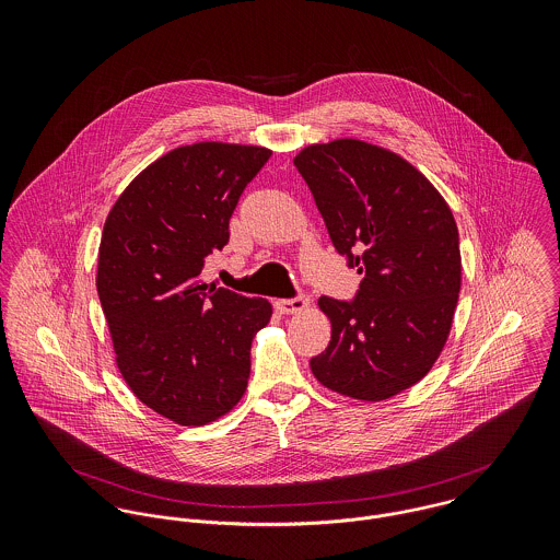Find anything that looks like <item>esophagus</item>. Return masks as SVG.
I'll return each instance as SVG.
<instances>
[{
    "label": "esophagus",
    "mask_w": 560,
    "mask_h": 560,
    "mask_svg": "<svg viewBox=\"0 0 560 560\" xmlns=\"http://www.w3.org/2000/svg\"><path fill=\"white\" fill-rule=\"evenodd\" d=\"M273 306L280 315H298V313H306L311 308V300H308V295H300L295 300H276Z\"/></svg>",
    "instance_id": "esophagus-1"
}]
</instances>
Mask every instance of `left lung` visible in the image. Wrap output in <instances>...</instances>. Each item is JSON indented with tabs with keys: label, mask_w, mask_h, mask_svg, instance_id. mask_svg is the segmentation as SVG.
<instances>
[{
	"label": "left lung",
	"mask_w": 560,
	"mask_h": 560,
	"mask_svg": "<svg viewBox=\"0 0 560 560\" xmlns=\"http://www.w3.org/2000/svg\"><path fill=\"white\" fill-rule=\"evenodd\" d=\"M293 163L334 247L362 273L353 304L319 300L331 340L311 360L313 375L349 399H390L433 369L453 327L462 289L453 211L420 170L364 140L308 144Z\"/></svg>",
	"instance_id": "1"
}]
</instances>
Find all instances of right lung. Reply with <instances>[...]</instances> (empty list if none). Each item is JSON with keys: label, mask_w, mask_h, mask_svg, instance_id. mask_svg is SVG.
<instances>
[{"label": "right lung", "mask_w": 560, "mask_h": 560, "mask_svg": "<svg viewBox=\"0 0 560 560\" xmlns=\"http://www.w3.org/2000/svg\"><path fill=\"white\" fill-rule=\"evenodd\" d=\"M265 147L198 142L144 167L114 202L96 293L131 393L180 427L226 416L245 395L249 349L271 304L205 284V256L229 243Z\"/></svg>", "instance_id": "right-lung-1"}]
</instances>
